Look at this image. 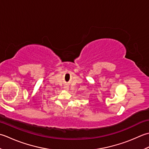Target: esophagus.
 <instances>
[{
	"label": "esophagus",
	"mask_w": 149,
	"mask_h": 149,
	"mask_svg": "<svg viewBox=\"0 0 149 149\" xmlns=\"http://www.w3.org/2000/svg\"><path fill=\"white\" fill-rule=\"evenodd\" d=\"M63 89H64L65 91H68L69 90V86H68V85H65V86H64V87H63Z\"/></svg>",
	"instance_id": "34e87169"
}]
</instances>
